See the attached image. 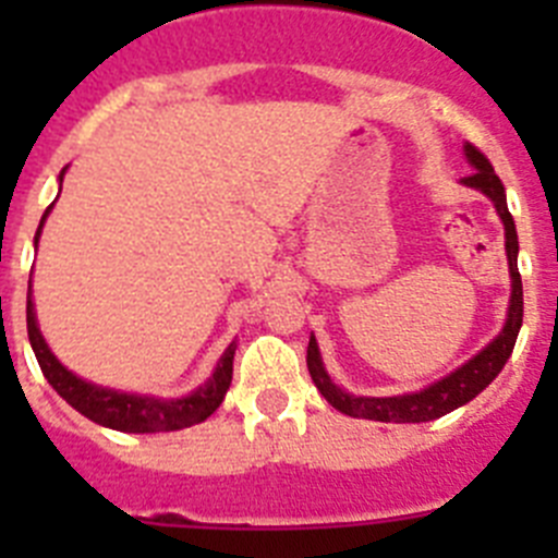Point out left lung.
<instances>
[{"mask_svg":"<svg viewBox=\"0 0 558 558\" xmlns=\"http://www.w3.org/2000/svg\"><path fill=\"white\" fill-rule=\"evenodd\" d=\"M463 153H466L470 165L475 167V172L461 181L466 186H472V190H481L486 198H492L502 226H506V256H509L511 274L509 318H506L500 335L492 340L489 347L481 349V352L472 360H466L461 368H456V372L447 374V377L438 379V383H433V386L422 388V391L402 393V397H354V393H347L343 388H338L332 379H329L327 368H324L318 343H315V338H310V377H313L315 388L324 393V399H327L335 411L347 413V416L354 418H372V422H397V425H402V422H430V418L445 416V413L456 411V408L466 405L470 399H475L477 393L502 372L506 360L511 357V349H514L517 335H520L522 327V279L520 268H517V251H520V243H517L514 218H511L509 204H506V190H502V181L495 175L492 161L486 159L475 145H470V142L463 145Z\"/></svg>","mask_w":558,"mask_h":558,"instance_id":"1","label":"left lung"}]
</instances>
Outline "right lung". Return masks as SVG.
<instances>
[{
	"instance_id": "1",
	"label": "right lung",
	"mask_w": 558,
	"mask_h": 558,
	"mask_svg": "<svg viewBox=\"0 0 558 558\" xmlns=\"http://www.w3.org/2000/svg\"><path fill=\"white\" fill-rule=\"evenodd\" d=\"M63 181V172H61ZM49 209L44 211L41 223L36 231V245L38 236H41V226L47 220ZM27 335L29 347L36 352L38 366H41L44 377L69 405L75 408L77 413H83L86 418L97 422L102 427H111V430L120 433H167V430H181V427H192L209 418L211 413L218 411L220 402H223L226 391L231 386V372H234V349L236 343H229V349L220 357L218 368L206 379L198 391H192L190 397L181 399H156V397H140V393H122L113 391V388L95 386V383H86L77 374L69 372L66 366L58 363V357L49 352V347L44 343V335L38 329L36 310H33V293L27 288Z\"/></svg>"
}]
</instances>
